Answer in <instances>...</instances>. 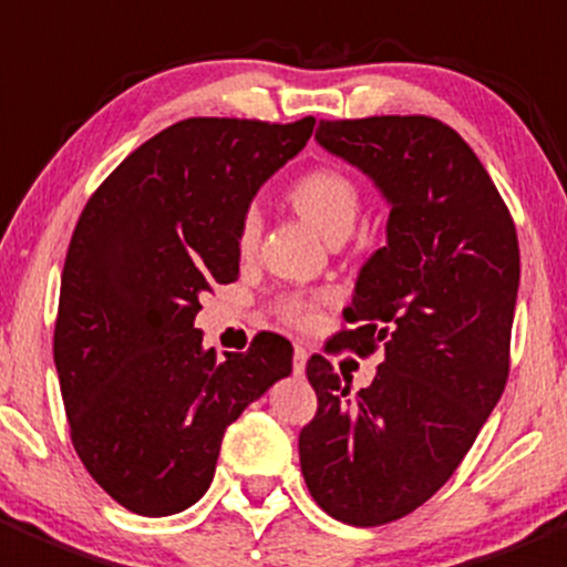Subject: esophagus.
<instances>
[{"label": "esophagus", "instance_id": "34e87169", "mask_svg": "<svg viewBox=\"0 0 567 567\" xmlns=\"http://www.w3.org/2000/svg\"><path fill=\"white\" fill-rule=\"evenodd\" d=\"M305 365H307V349L296 346V351H293V373H296V377H301V373H305Z\"/></svg>", "mask_w": 567, "mask_h": 567}]
</instances>
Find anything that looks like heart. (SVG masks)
<instances>
[{"instance_id":"heart-1","label":"heart","mask_w":567,"mask_h":567,"mask_svg":"<svg viewBox=\"0 0 567 567\" xmlns=\"http://www.w3.org/2000/svg\"><path fill=\"white\" fill-rule=\"evenodd\" d=\"M290 199H293L296 210L327 240L340 233H351V227L357 221V213H360V190H357V185L346 174L334 172V168H316V172L305 174L293 185V190H290ZM260 210H257V205H251L244 213V218H240V251L255 249L257 238H260ZM316 301L307 299V296L290 293L279 299V312H282L285 321L296 323V327H310V323H316Z\"/></svg>"}]
</instances>
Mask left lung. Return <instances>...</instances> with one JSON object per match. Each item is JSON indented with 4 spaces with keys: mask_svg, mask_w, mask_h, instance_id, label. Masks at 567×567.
I'll list each match as a JSON object with an SVG mask.
<instances>
[{
    "mask_svg": "<svg viewBox=\"0 0 567 567\" xmlns=\"http://www.w3.org/2000/svg\"><path fill=\"white\" fill-rule=\"evenodd\" d=\"M316 141L365 174L390 216L388 244L357 274L338 343L382 362L368 388L307 360L318 412L299 435L307 487L351 526L404 518L474 446L509 373L518 235L463 137L426 115L321 121Z\"/></svg>",
    "mask_w": 567,
    "mask_h": 567,
    "instance_id": "1",
    "label": "left lung"
}]
</instances>
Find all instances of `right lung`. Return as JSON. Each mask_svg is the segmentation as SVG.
<instances>
[{"label": "right lung", "instance_id": "right-lung-1", "mask_svg": "<svg viewBox=\"0 0 567 567\" xmlns=\"http://www.w3.org/2000/svg\"><path fill=\"white\" fill-rule=\"evenodd\" d=\"M316 118H185L137 146L87 199L65 255L54 368L87 474L130 513L199 502L221 437L293 371V346H202V296L238 279L240 218Z\"/></svg>", "mask_w": 567, "mask_h": 567}]
</instances>
